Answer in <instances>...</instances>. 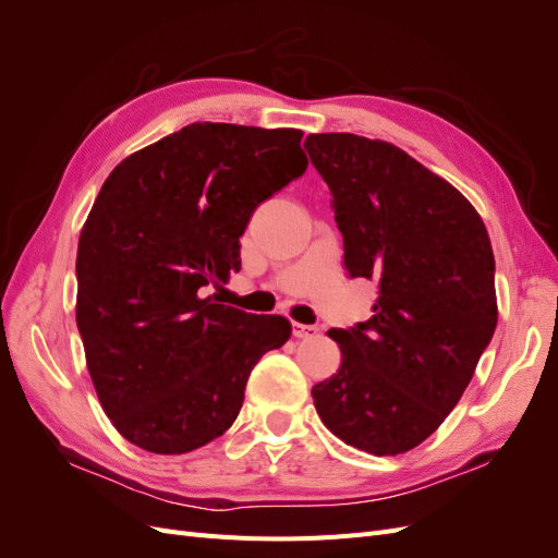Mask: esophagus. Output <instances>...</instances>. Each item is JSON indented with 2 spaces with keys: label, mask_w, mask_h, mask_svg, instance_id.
<instances>
[{
  "label": "esophagus",
  "mask_w": 558,
  "mask_h": 558,
  "mask_svg": "<svg viewBox=\"0 0 558 558\" xmlns=\"http://www.w3.org/2000/svg\"><path fill=\"white\" fill-rule=\"evenodd\" d=\"M316 328L314 326H305V324H293V337L298 340H310V337H316Z\"/></svg>",
  "instance_id": "34e87169"
}]
</instances>
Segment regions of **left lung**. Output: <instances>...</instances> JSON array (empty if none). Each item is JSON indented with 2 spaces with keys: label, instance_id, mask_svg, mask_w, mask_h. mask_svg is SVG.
<instances>
[{
  "label": "left lung",
  "instance_id": "obj_1",
  "mask_svg": "<svg viewBox=\"0 0 558 558\" xmlns=\"http://www.w3.org/2000/svg\"><path fill=\"white\" fill-rule=\"evenodd\" d=\"M305 148L332 193L349 275L379 286L373 318L328 330L342 363L312 388L314 408L342 442L404 453L440 428L492 342V240L449 181L393 144L326 132Z\"/></svg>",
  "mask_w": 558,
  "mask_h": 558
}]
</instances>
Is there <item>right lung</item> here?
I'll use <instances>...</instances> for the list:
<instances>
[{
    "mask_svg": "<svg viewBox=\"0 0 558 558\" xmlns=\"http://www.w3.org/2000/svg\"><path fill=\"white\" fill-rule=\"evenodd\" d=\"M302 130L193 123L105 181L76 253V326L99 404L128 442L185 453L238 418L283 316L218 305L263 199L307 170Z\"/></svg>",
    "mask_w": 558,
    "mask_h": 558,
    "instance_id": "right-lung-1",
    "label": "right lung"
}]
</instances>
